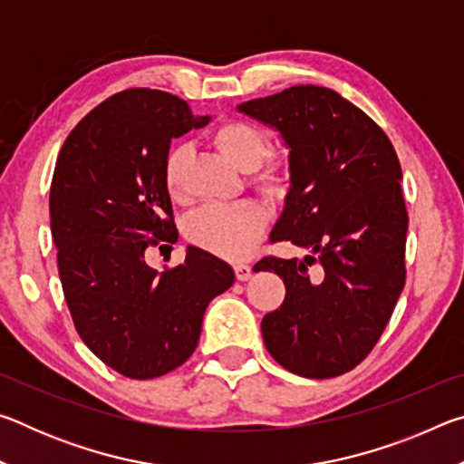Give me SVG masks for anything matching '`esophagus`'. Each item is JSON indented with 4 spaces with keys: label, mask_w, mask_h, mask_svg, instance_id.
<instances>
[{
    "label": "esophagus",
    "mask_w": 464,
    "mask_h": 464,
    "mask_svg": "<svg viewBox=\"0 0 464 464\" xmlns=\"http://www.w3.org/2000/svg\"><path fill=\"white\" fill-rule=\"evenodd\" d=\"M233 268H235V276H237L239 282H246V280L251 278V266H247V264H235Z\"/></svg>",
    "instance_id": "obj_1"
}]
</instances>
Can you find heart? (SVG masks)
I'll list each match as a JSON object with an SVG mask.
<instances>
[{"label":"heart","mask_w":464,"mask_h":464,"mask_svg":"<svg viewBox=\"0 0 464 464\" xmlns=\"http://www.w3.org/2000/svg\"><path fill=\"white\" fill-rule=\"evenodd\" d=\"M210 140L235 168L251 171V182L266 194H280L288 186L290 163L285 155L264 160V132L247 121L229 119L217 124ZM190 161V147L178 143L163 157L161 179L171 200H179L184 192V171ZM268 225V215L260 202L243 200L237 204H210L188 218L186 235L196 247L208 254L243 260L256 249Z\"/></svg>","instance_id":"heart-1"}]
</instances>
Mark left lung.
<instances>
[{
  "label": "left lung",
  "instance_id": "1",
  "mask_svg": "<svg viewBox=\"0 0 464 464\" xmlns=\"http://www.w3.org/2000/svg\"><path fill=\"white\" fill-rule=\"evenodd\" d=\"M290 149V188L270 241L311 249L268 256L257 270L286 296L262 319L264 343L286 371L332 379L371 354L405 286L407 208L389 137L340 93L293 85L237 106Z\"/></svg>",
  "mask_w": 464,
  "mask_h": 464
}]
</instances>
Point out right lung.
<instances>
[{"instance_id":"add662e5","label":"right lung","mask_w":464,"mask_h":464,"mask_svg":"<svg viewBox=\"0 0 464 464\" xmlns=\"http://www.w3.org/2000/svg\"><path fill=\"white\" fill-rule=\"evenodd\" d=\"M174 93L130 88L69 132L51 184V231L69 313L83 343L129 379L168 374L192 356L208 303L233 268L200 247L157 272L145 251L178 241L161 166L171 139L208 124Z\"/></svg>"}]
</instances>
